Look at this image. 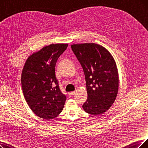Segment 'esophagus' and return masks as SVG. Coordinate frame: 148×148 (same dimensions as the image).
I'll return each mask as SVG.
<instances>
[{
	"mask_svg": "<svg viewBox=\"0 0 148 148\" xmlns=\"http://www.w3.org/2000/svg\"><path fill=\"white\" fill-rule=\"evenodd\" d=\"M74 93H75V92H69L68 93L69 94V97H72L74 95Z\"/></svg>",
	"mask_w": 148,
	"mask_h": 148,
	"instance_id": "obj_1",
	"label": "esophagus"
}]
</instances>
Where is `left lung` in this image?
Wrapping results in <instances>:
<instances>
[{"instance_id": "1", "label": "left lung", "mask_w": 148, "mask_h": 148, "mask_svg": "<svg viewBox=\"0 0 148 148\" xmlns=\"http://www.w3.org/2000/svg\"><path fill=\"white\" fill-rule=\"evenodd\" d=\"M71 48L85 75L87 113L103 114L113 104L119 90V73L114 58L104 47L94 43L73 44Z\"/></svg>"}]
</instances>
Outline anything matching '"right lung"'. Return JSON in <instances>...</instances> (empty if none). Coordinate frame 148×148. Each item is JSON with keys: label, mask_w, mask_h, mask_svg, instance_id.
Wrapping results in <instances>:
<instances>
[{"label": "right lung", "mask_w": 148, "mask_h": 148, "mask_svg": "<svg viewBox=\"0 0 148 148\" xmlns=\"http://www.w3.org/2000/svg\"><path fill=\"white\" fill-rule=\"evenodd\" d=\"M67 46L56 44L43 47L28 57L22 70L23 96L32 110L42 119H54L64 108L66 97L59 87L55 69Z\"/></svg>", "instance_id": "obj_1"}]
</instances>
